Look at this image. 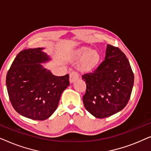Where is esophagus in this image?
<instances>
[{
    "label": "esophagus",
    "instance_id": "obj_1",
    "mask_svg": "<svg viewBox=\"0 0 151 151\" xmlns=\"http://www.w3.org/2000/svg\"><path fill=\"white\" fill-rule=\"evenodd\" d=\"M78 78H79V75H78V73L76 71H73L71 72V73H70L69 75V82L70 83L72 84L74 82L76 81Z\"/></svg>",
    "mask_w": 151,
    "mask_h": 151
}]
</instances>
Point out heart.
<instances>
[{
	"instance_id": "heart-1",
	"label": "heart",
	"mask_w": 151,
	"mask_h": 151,
	"mask_svg": "<svg viewBox=\"0 0 151 151\" xmlns=\"http://www.w3.org/2000/svg\"><path fill=\"white\" fill-rule=\"evenodd\" d=\"M77 56L78 58L82 59L81 68L84 71H91L98 65L100 56L98 51L91 50L88 47H82L78 51Z\"/></svg>"
}]
</instances>
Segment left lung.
I'll use <instances>...</instances> for the list:
<instances>
[{"label": "left lung", "instance_id": "8db88e82", "mask_svg": "<svg viewBox=\"0 0 151 151\" xmlns=\"http://www.w3.org/2000/svg\"><path fill=\"white\" fill-rule=\"evenodd\" d=\"M82 78L86 84L82 98L84 107L94 117H109L127 106L134 74L127 56L119 49L107 45L104 60L93 73Z\"/></svg>", "mask_w": 151, "mask_h": 151}]
</instances>
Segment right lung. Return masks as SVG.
Returning a JSON list of instances; mask_svg holds the SVG:
<instances>
[{"label":"right lung","mask_w":151,"mask_h":151,"mask_svg":"<svg viewBox=\"0 0 151 151\" xmlns=\"http://www.w3.org/2000/svg\"><path fill=\"white\" fill-rule=\"evenodd\" d=\"M45 48L24 49L16 55L6 77L9 98L22 116L45 120L56 110L69 76H55L42 64L51 60Z\"/></svg>","instance_id":"right-lung-1"}]
</instances>
